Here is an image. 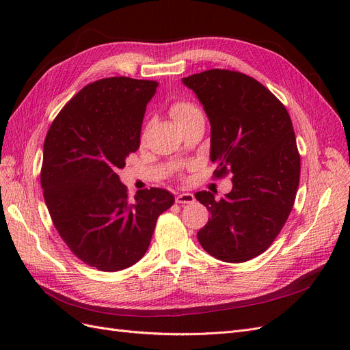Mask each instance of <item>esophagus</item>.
<instances>
[{"label":"esophagus","mask_w":350,"mask_h":350,"mask_svg":"<svg viewBox=\"0 0 350 350\" xmlns=\"http://www.w3.org/2000/svg\"><path fill=\"white\" fill-rule=\"evenodd\" d=\"M175 200H176V203H179V204H189V203H193L196 198L191 193H183V194H176Z\"/></svg>","instance_id":"esophagus-1"}]
</instances>
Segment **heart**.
Wrapping results in <instances>:
<instances>
[{
  "instance_id": "obj_1",
  "label": "heart",
  "mask_w": 350,
  "mask_h": 350,
  "mask_svg": "<svg viewBox=\"0 0 350 350\" xmlns=\"http://www.w3.org/2000/svg\"><path fill=\"white\" fill-rule=\"evenodd\" d=\"M169 113H171V116L179 126L193 121L194 118H198V116H203L196 105L189 100L174 102L171 107H169Z\"/></svg>"
}]
</instances>
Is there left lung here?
<instances>
[{
	"mask_svg": "<svg viewBox=\"0 0 350 350\" xmlns=\"http://www.w3.org/2000/svg\"><path fill=\"white\" fill-rule=\"evenodd\" d=\"M183 81L210 120L213 176L234 175L220 200L196 194L211 216L198 242L217 260L248 261L278 238L295 203L301 156L291 116L266 86L239 71L213 68Z\"/></svg>",
	"mask_w": 350,
	"mask_h": 350,
	"instance_id": "left-lung-1",
	"label": "left lung"
}]
</instances>
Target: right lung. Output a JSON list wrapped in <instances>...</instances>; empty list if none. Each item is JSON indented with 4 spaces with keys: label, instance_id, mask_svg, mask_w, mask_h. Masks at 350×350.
<instances>
[{
    "label": "right lung",
    "instance_id": "obj_1",
    "mask_svg": "<svg viewBox=\"0 0 350 350\" xmlns=\"http://www.w3.org/2000/svg\"><path fill=\"white\" fill-rule=\"evenodd\" d=\"M154 80L108 77L83 88L52 121L40 167L48 211L71 252L100 271H120L149 248L157 217L175 203L162 188L134 198L118 169L140 147Z\"/></svg>",
    "mask_w": 350,
    "mask_h": 350
}]
</instances>
